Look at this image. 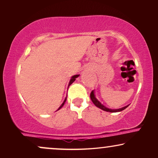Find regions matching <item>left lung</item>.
Masks as SVG:
<instances>
[{
    "label": "left lung",
    "instance_id": "8db88e82",
    "mask_svg": "<svg viewBox=\"0 0 158 158\" xmlns=\"http://www.w3.org/2000/svg\"><path fill=\"white\" fill-rule=\"evenodd\" d=\"M90 97V99H91V101H92V102H93L94 104L97 107V108H100V109H102V110H105V111H107V112H112V113H114V112L122 111V110H123L124 109H126L127 107L128 106H126L123 107V108H119V109H110V108H106V107L105 106H103L102 103H101L99 100H98L97 98L95 97V95H94V90H92V91H91Z\"/></svg>",
    "mask_w": 158,
    "mask_h": 158
}]
</instances>
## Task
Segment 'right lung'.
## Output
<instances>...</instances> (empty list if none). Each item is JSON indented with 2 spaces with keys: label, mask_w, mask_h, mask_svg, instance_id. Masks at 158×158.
<instances>
[{
  "label": "right lung",
  "mask_w": 158,
  "mask_h": 158,
  "mask_svg": "<svg viewBox=\"0 0 158 158\" xmlns=\"http://www.w3.org/2000/svg\"><path fill=\"white\" fill-rule=\"evenodd\" d=\"M79 75H74V76H73V77H72L71 79H70V82H69V85H68V86H70V85H71L72 83H73V81L76 80V79H77V78L78 77H79ZM66 99H67V97L65 98L64 101V102H63L62 104H61V106L60 107H59V109H58V110H59V109H60V108H61V107H62L63 106H64V102H66Z\"/></svg>",
  "instance_id": "obj_1"
}]
</instances>
